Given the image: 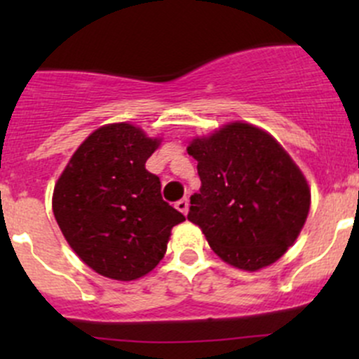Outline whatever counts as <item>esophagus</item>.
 <instances>
[{"mask_svg":"<svg viewBox=\"0 0 359 359\" xmlns=\"http://www.w3.org/2000/svg\"><path fill=\"white\" fill-rule=\"evenodd\" d=\"M175 208L179 210V212H182L184 215H187V212H189V200H187V198H182V200L175 203Z\"/></svg>","mask_w":359,"mask_h":359,"instance_id":"esophagus-1","label":"esophagus"}]
</instances>
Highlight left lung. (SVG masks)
I'll return each instance as SVG.
<instances>
[{"instance_id": "1", "label": "left lung", "mask_w": 359, "mask_h": 359, "mask_svg": "<svg viewBox=\"0 0 359 359\" xmlns=\"http://www.w3.org/2000/svg\"><path fill=\"white\" fill-rule=\"evenodd\" d=\"M187 153L198 161L200 193L187 219L231 266L259 271L295 243L306 224V177L273 135L248 123L196 137Z\"/></svg>"}]
</instances>
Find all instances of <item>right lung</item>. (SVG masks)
I'll return each instance as SVG.
<instances>
[{
	"instance_id": "obj_1",
	"label": "right lung",
	"mask_w": 359,
	"mask_h": 359,
	"mask_svg": "<svg viewBox=\"0 0 359 359\" xmlns=\"http://www.w3.org/2000/svg\"><path fill=\"white\" fill-rule=\"evenodd\" d=\"M159 139L139 126H100L69 159L53 189V215L69 247L95 273L132 281L151 273L170 231L186 217L163 201L146 161Z\"/></svg>"
}]
</instances>
